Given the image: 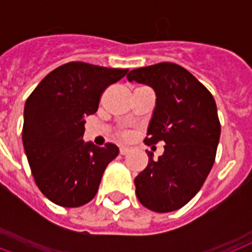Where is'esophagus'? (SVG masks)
Wrapping results in <instances>:
<instances>
[{
    "mask_svg": "<svg viewBox=\"0 0 252 252\" xmlns=\"http://www.w3.org/2000/svg\"><path fill=\"white\" fill-rule=\"evenodd\" d=\"M129 152L130 149L128 146H120V154H122V156H126V154H128Z\"/></svg>",
    "mask_w": 252,
    "mask_h": 252,
    "instance_id": "34e87169",
    "label": "esophagus"
}]
</instances>
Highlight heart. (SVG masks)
Listing matches in <instances>:
<instances>
[{"mask_svg":"<svg viewBox=\"0 0 252 252\" xmlns=\"http://www.w3.org/2000/svg\"><path fill=\"white\" fill-rule=\"evenodd\" d=\"M123 136H124V137H126V136H128V134H126V133H123Z\"/></svg>","mask_w":252,"mask_h":252,"instance_id":"obj_1","label":"heart"}]
</instances>
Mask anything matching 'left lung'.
Returning a JSON list of instances; mask_svg holds the SVG:
<instances>
[{"label":"left lung","mask_w":252,"mask_h":252,"mask_svg":"<svg viewBox=\"0 0 252 252\" xmlns=\"http://www.w3.org/2000/svg\"><path fill=\"white\" fill-rule=\"evenodd\" d=\"M126 78L148 85L157 96L144 142L166 144L156 161L148 152V166L134 178L137 199L158 213L180 209L200 191L215 163L221 134L215 98L172 63L133 69Z\"/></svg>","instance_id":"obj_1"}]
</instances>
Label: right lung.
<instances>
[{
    "label": "right lung",
    "instance_id": "add662e5",
    "mask_svg": "<svg viewBox=\"0 0 252 252\" xmlns=\"http://www.w3.org/2000/svg\"><path fill=\"white\" fill-rule=\"evenodd\" d=\"M126 72L73 61L47 74L26 100L23 146L35 183L52 203L76 208L96 195L119 148L85 142V116L96 112L103 91Z\"/></svg>",
    "mask_w": 252,
    "mask_h": 252
}]
</instances>
